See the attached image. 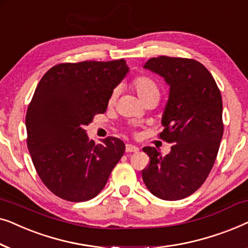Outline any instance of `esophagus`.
<instances>
[{
	"label": "esophagus",
	"instance_id": "34e87169",
	"mask_svg": "<svg viewBox=\"0 0 248 248\" xmlns=\"http://www.w3.org/2000/svg\"><path fill=\"white\" fill-rule=\"evenodd\" d=\"M125 151H126L127 154H130V152H138L139 151V148L135 147V145H132V144H126Z\"/></svg>",
	"mask_w": 248,
	"mask_h": 248
}]
</instances>
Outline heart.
Here are the masks:
<instances>
[{"instance_id": "obj_1", "label": "heart", "mask_w": 248, "mask_h": 248, "mask_svg": "<svg viewBox=\"0 0 248 248\" xmlns=\"http://www.w3.org/2000/svg\"><path fill=\"white\" fill-rule=\"evenodd\" d=\"M132 87L135 90V93H138V96L140 97L142 101H145L149 98L155 97L160 98V88H159L158 83L155 82L154 79H151L150 77L147 76H141L135 78L132 82ZM118 96V89H114L109 94V98H108V105H114L116 103Z\"/></svg>"}]
</instances>
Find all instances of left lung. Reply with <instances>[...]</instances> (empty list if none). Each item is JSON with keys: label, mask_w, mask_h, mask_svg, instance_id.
Returning <instances> with one entry per match:
<instances>
[{"label": "left lung", "mask_w": 248, "mask_h": 248, "mask_svg": "<svg viewBox=\"0 0 248 248\" xmlns=\"http://www.w3.org/2000/svg\"><path fill=\"white\" fill-rule=\"evenodd\" d=\"M144 69L170 87L159 138L174 145L166 155L143 148L150 162L142 178L155 196L176 201L198 191L215 164L223 134L221 93L212 74L195 60L152 57Z\"/></svg>", "instance_id": "8db88e82"}]
</instances>
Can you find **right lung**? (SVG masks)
I'll list each match as a JSON object with an SVG mask.
<instances>
[{"instance_id":"add662e5","label":"right lung","mask_w":248,"mask_h":248,"mask_svg":"<svg viewBox=\"0 0 248 248\" xmlns=\"http://www.w3.org/2000/svg\"><path fill=\"white\" fill-rule=\"evenodd\" d=\"M127 72L124 59L84 61L57 64L40 79L26 115L27 145L37 174L59 198L93 199L123 155V141L108 137L94 144L86 126L106 111Z\"/></svg>"}]
</instances>
